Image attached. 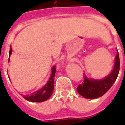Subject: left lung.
Masks as SVG:
<instances>
[{
  "label": "left lung",
  "mask_w": 125,
  "mask_h": 125,
  "mask_svg": "<svg viewBox=\"0 0 125 125\" xmlns=\"http://www.w3.org/2000/svg\"><path fill=\"white\" fill-rule=\"evenodd\" d=\"M117 50V48H116ZM120 69L119 54L117 50L115 58L113 69L108 75L102 79H94L87 77L85 74L83 83L77 87V91L83 98L87 99H95L102 96L108 91L117 78Z\"/></svg>",
  "instance_id": "1"
}]
</instances>
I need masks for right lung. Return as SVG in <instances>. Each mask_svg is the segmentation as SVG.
<instances>
[{
  "mask_svg": "<svg viewBox=\"0 0 125 125\" xmlns=\"http://www.w3.org/2000/svg\"><path fill=\"white\" fill-rule=\"evenodd\" d=\"M12 48L10 46L9 50V62L10 61V56L12 54ZM56 69L55 66H53L51 69V73L49 77L48 81L47 83L41 88L36 92H33L31 95H22L23 98H25L26 100L33 102H42L47 100L48 98L52 95L54 90V76H55Z\"/></svg>",
  "mask_w": 125,
  "mask_h": 125,
  "instance_id": "obj_1",
  "label": "right lung"
}]
</instances>
